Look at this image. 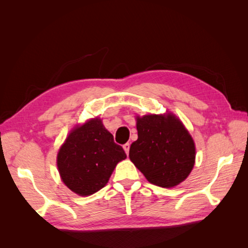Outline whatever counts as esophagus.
<instances>
[{"instance_id":"obj_1","label":"esophagus","mask_w":248,"mask_h":248,"mask_svg":"<svg viewBox=\"0 0 248 248\" xmlns=\"http://www.w3.org/2000/svg\"><path fill=\"white\" fill-rule=\"evenodd\" d=\"M123 148H124V150H125V152H126V154L128 155V153H129V148H130V145H129V142H126L125 145H123Z\"/></svg>"}]
</instances>
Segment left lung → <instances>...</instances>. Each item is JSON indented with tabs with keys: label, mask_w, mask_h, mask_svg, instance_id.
Segmentation results:
<instances>
[{
	"label": "left lung",
	"mask_w": 248,
	"mask_h": 248,
	"mask_svg": "<svg viewBox=\"0 0 248 248\" xmlns=\"http://www.w3.org/2000/svg\"><path fill=\"white\" fill-rule=\"evenodd\" d=\"M138 140L129 158L150 183L174 187L188 177L196 158L190 134L174 115L137 118Z\"/></svg>",
	"instance_id": "left-lung-1"
}]
</instances>
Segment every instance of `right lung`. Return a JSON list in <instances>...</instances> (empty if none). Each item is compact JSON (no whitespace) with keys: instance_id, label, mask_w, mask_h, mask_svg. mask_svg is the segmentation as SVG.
Returning a JSON list of instances; mask_svg holds the SVG:
<instances>
[{"instance_id":"1","label":"right lung","mask_w":248,"mask_h":248,"mask_svg":"<svg viewBox=\"0 0 248 248\" xmlns=\"http://www.w3.org/2000/svg\"><path fill=\"white\" fill-rule=\"evenodd\" d=\"M126 158L99 119L74 128L58 153L57 164L65 185L79 196H90L108 182L117 163Z\"/></svg>"}]
</instances>
